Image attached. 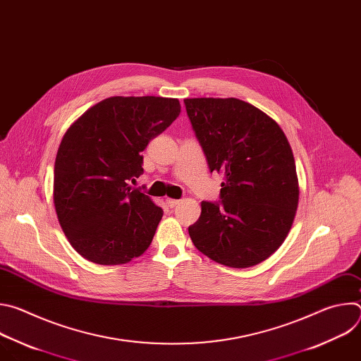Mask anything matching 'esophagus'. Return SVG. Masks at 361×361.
Masks as SVG:
<instances>
[{"label": "esophagus", "instance_id": "obj_1", "mask_svg": "<svg viewBox=\"0 0 361 361\" xmlns=\"http://www.w3.org/2000/svg\"><path fill=\"white\" fill-rule=\"evenodd\" d=\"M178 202H180V200H176V198H166V204L169 205L170 209H174Z\"/></svg>", "mask_w": 361, "mask_h": 361}]
</instances>
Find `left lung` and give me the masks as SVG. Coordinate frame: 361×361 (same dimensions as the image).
Listing matches in <instances>:
<instances>
[{"label":"left lung","instance_id":"1","mask_svg":"<svg viewBox=\"0 0 361 361\" xmlns=\"http://www.w3.org/2000/svg\"><path fill=\"white\" fill-rule=\"evenodd\" d=\"M210 171L224 173L220 202H201L190 237L212 260L247 269L286 240L298 205L293 151L280 126L238 98H185Z\"/></svg>","mask_w":361,"mask_h":361}]
</instances>
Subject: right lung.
I'll return each mask as SVG.
<instances>
[{
  "label": "right lung",
  "mask_w": 361,
  "mask_h": 361,
  "mask_svg": "<svg viewBox=\"0 0 361 361\" xmlns=\"http://www.w3.org/2000/svg\"><path fill=\"white\" fill-rule=\"evenodd\" d=\"M177 98L110 97L64 134L54 166V205L74 250L95 264L117 266L151 244L163 210L130 185L142 174L141 152L180 116Z\"/></svg>",
  "instance_id": "add662e5"
}]
</instances>
